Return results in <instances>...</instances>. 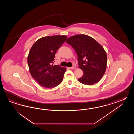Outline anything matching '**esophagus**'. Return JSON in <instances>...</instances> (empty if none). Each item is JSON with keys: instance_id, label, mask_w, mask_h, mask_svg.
<instances>
[{"instance_id": "34e87169", "label": "esophagus", "mask_w": 134, "mask_h": 134, "mask_svg": "<svg viewBox=\"0 0 134 134\" xmlns=\"http://www.w3.org/2000/svg\"><path fill=\"white\" fill-rule=\"evenodd\" d=\"M76 68V65H74V66H72L70 68L71 69H75V68Z\"/></svg>"}]
</instances>
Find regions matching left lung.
<instances>
[{"instance_id": "obj_1", "label": "left lung", "mask_w": 134, "mask_h": 134, "mask_svg": "<svg viewBox=\"0 0 134 134\" xmlns=\"http://www.w3.org/2000/svg\"><path fill=\"white\" fill-rule=\"evenodd\" d=\"M66 42L74 49L77 55L79 67L83 72L79 81L91 85L98 82L105 72L107 57L103 46L96 40L85 34H77Z\"/></svg>"}]
</instances>
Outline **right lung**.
I'll return each instance as SVG.
<instances>
[{
	"instance_id": "right-lung-1",
	"label": "right lung",
	"mask_w": 134,
	"mask_h": 134,
	"mask_svg": "<svg viewBox=\"0 0 134 134\" xmlns=\"http://www.w3.org/2000/svg\"><path fill=\"white\" fill-rule=\"evenodd\" d=\"M67 38L65 35L42 37L34 43L30 50L27 61L30 74L44 88L55 87L63 80L66 68L52 64L57 50Z\"/></svg>"
}]
</instances>
